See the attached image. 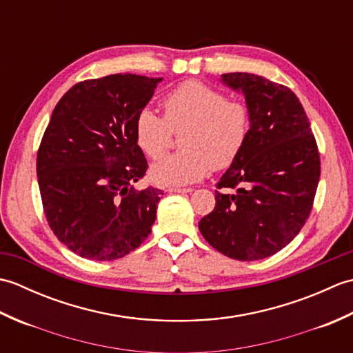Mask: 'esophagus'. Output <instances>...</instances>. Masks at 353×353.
<instances>
[{"instance_id":"34e87169","label":"esophagus","mask_w":353,"mask_h":353,"mask_svg":"<svg viewBox=\"0 0 353 353\" xmlns=\"http://www.w3.org/2000/svg\"><path fill=\"white\" fill-rule=\"evenodd\" d=\"M168 192H176V194H188L192 192V188H168Z\"/></svg>"}]
</instances>
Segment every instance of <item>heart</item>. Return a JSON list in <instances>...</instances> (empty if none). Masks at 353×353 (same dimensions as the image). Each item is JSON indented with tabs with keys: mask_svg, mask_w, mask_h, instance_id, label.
Listing matches in <instances>:
<instances>
[{
	"mask_svg": "<svg viewBox=\"0 0 353 353\" xmlns=\"http://www.w3.org/2000/svg\"><path fill=\"white\" fill-rule=\"evenodd\" d=\"M163 118L142 109L134 118L133 133L141 152L159 159L168 148L171 132L185 127L183 150L156 162L150 176L163 186H183L203 179L211 168L224 170L234 163L249 139L252 112L244 101L197 80L185 81L162 99Z\"/></svg>",
	"mask_w": 353,
	"mask_h": 353,
	"instance_id": "obj_1",
	"label": "heart"
}]
</instances>
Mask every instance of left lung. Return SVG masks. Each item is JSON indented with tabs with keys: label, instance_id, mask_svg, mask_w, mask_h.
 Listing matches in <instances>:
<instances>
[{
	"label": "left lung",
	"instance_id": "obj_1",
	"mask_svg": "<svg viewBox=\"0 0 353 353\" xmlns=\"http://www.w3.org/2000/svg\"><path fill=\"white\" fill-rule=\"evenodd\" d=\"M241 91L252 129L238 159L216 183L215 208L199 229L215 250L238 261L272 256L308 220L320 179L317 142L290 88L247 72L223 74Z\"/></svg>",
	"mask_w": 353,
	"mask_h": 353
}]
</instances>
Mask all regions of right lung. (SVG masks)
<instances>
[{
  "mask_svg": "<svg viewBox=\"0 0 353 353\" xmlns=\"http://www.w3.org/2000/svg\"><path fill=\"white\" fill-rule=\"evenodd\" d=\"M159 81L137 74L85 80L52 110L37 183L51 230L81 258H123L152 232L163 192L133 186L148 167L133 125Z\"/></svg>",
  "mask_w": 353,
  "mask_h": 353,
  "instance_id": "right-lung-1",
  "label": "right lung"
}]
</instances>
